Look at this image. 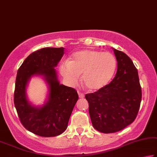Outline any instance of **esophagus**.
Returning <instances> with one entry per match:
<instances>
[{"instance_id":"34e87169","label":"esophagus","mask_w":157,"mask_h":157,"mask_svg":"<svg viewBox=\"0 0 157 157\" xmlns=\"http://www.w3.org/2000/svg\"><path fill=\"white\" fill-rule=\"evenodd\" d=\"M78 94L79 98H84L83 93H81V92H79V91H78Z\"/></svg>"}]
</instances>
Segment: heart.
Wrapping results in <instances>:
<instances>
[{
	"label": "heart",
	"mask_w": 157,
	"mask_h": 157,
	"mask_svg": "<svg viewBox=\"0 0 157 157\" xmlns=\"http://www.w3.org/2000/svg\"><path fill=\"white\" fill-rule=\"evenodd\" d=\"M117 59L109 52L83 50L75 52L69 62L59 67L62 76L71 86L83 74V82L90 91L100 90L109 83L117 69Z\"/></svg>",
	"instance_id": "heart-1"
}]
</instances>
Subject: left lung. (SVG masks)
I'll use <instances>...</instances> for the list:
<instances>
[{"mask_svg":"<svg viewBox=\"0 0 157 157\" xmlns=\"http://www.w3.org/2000/svg\"><path fill=\"white\" fill-rule=\"evenodd\" d=\"M117 71L113 80L94 93L86 95L93 127L112 133L124 129L136 119L142 99L138 73L131 58L113 48Z\"/></svg>","mask_w":157,"mask_h":157,"instance_id":"1","label":"left lung"}]
</instances>
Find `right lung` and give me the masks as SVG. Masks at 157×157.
<instances>
[{
    "mask_svg": "<svg viewBox=\"0 0 157 157\" xmlns=\"http://www.w3.org/2000/svg\"><path fill=\"white\" fill-rule=\"evenodd\" d=\"M64 48H44L26 57L17 71L14 103L21 124L26 130L42 137L62 134L68 126L78 99L75 89L60 84L56 69L64 53ZM41 76L48 86L45 103L35 106L28 101L26 88L31 77Z\"/></svg>",
    "mask_w": 157,
    "mask_h": 157,
    "instance_id": "obj_1",
    "label": "right lung"
}]
</instances>
